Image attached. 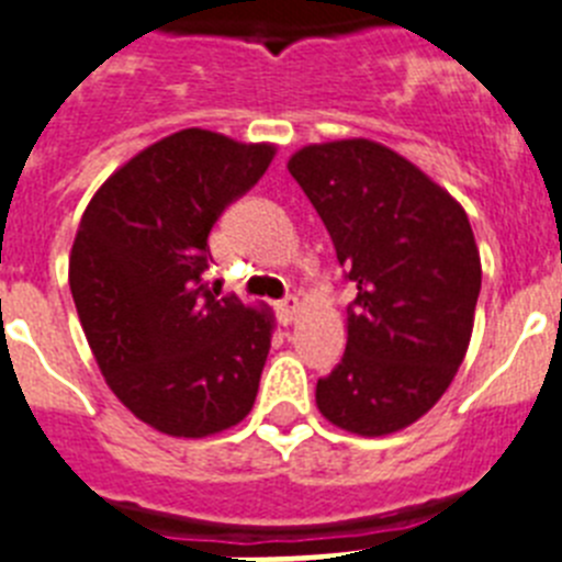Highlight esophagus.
I'll return each mask as SVG.
<instances>
[{"instance_id":"esophagus-1","label":"esophagus","mask_w":562,"mask_h":562,"mask_svg":"<svg viewBox=\"0 0 562 562\" xmlns=\"http://www.w3.org/2000/svg\"><path fill=\"white\" fill-rule=\"evenodd\" d=\"M297 312H301V304H297V297H284L281 304H278V321L284 326H290L292 321L297 317Z\"/></svg>"}]
</instances>
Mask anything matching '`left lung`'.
Returning <instances> with one entry per match:
<instances>
[{
  "label": "left lung",
  "instance_id": "left-lung-1",
  "mask_svg": "<svg viewBox=\"0 0 562 562\" xmlns=\"http://www.w3.org/2000/svg\"><path fill=\"white\" fill-rule=\"evenodd\" d=\"M357 286L346 355L317 411L357 436L414 425L448 391L473 335L481 258L464 207L374 140L315 143L286 162Z\"/></svg>",
  "mask_w": 562,
  "mask_h": 562
}]
</instances>
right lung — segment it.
<instances>
[{"label":"right lung","instance_id":"1","mask_svg":"<svg viewBox=\"0 0 562 562\" xmlns=\"http://www.w3.org/2000/svg\"><path fill=\"white\" fill-rule=\"evenodd\" d=\"M276 157L182 128L95 191L69 252V290L98 369L134 416L168 436L222 434L250 414L276 317L216 297L207 236Z\"/></svg>","mask_w":562,"mask_h":562}]
</instances>
